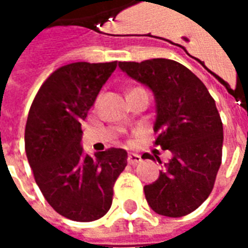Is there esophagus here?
Masks as SVG:
<instances>
[{
    "label": "esophagus",
    "instance_id": "34e87169",
    "mask_svg": "<svg viewBox=\"0 0 248 248\" xmlns=\"http://www.w3.org/2000/svg\"><path fill=\"white\" fill-rule=\"evenodd\" d=\"M127 162H129L130 165H138L142 162V158H140V154H135V153H129V155H127Z\"/></svg>",
    "mask_w": 248,
    "mask_h": 248
}]
</instances>
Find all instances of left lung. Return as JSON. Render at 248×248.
Masks as SVG:
<instances>
[{
    "mask_svg": "<svg viewBox=\"0 0 248 248\" xmlns=\"http://www.w3.org/2000/svg\"><path fill=\"white\" fill-rule=\"evenodd\" d=\"M118 66L153 92L155 145L171 153L159 178L143 188L146 201L159 215L185 217L207 199L222 163L223 124L215 101L204 83L177 61L154 58ZM142 158L154 161L150 154Z\"/></svg>",
    "mask_w": 248,
    "mask_h": 248,
    "instance_id": "1",
    "label": "left lung"
}]
</instances>
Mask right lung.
<instances>
[{"label": "right lung", "instance_id": "1", "mask_svg": "<svg viewBox=\"0 0 248 248\" xmlns=\"http://www.w3.org/2000/svg\"><path fill=\"white\" fill-rule=\"evenodd\" d=\"M117 67L74 62L57 69L35 95L25 127V150L35 183L57 213L76 222L102 218L114 183L127 165L124 149L92 158L82 149V121Z\"/></svg>", "mask_w": 248, "mask_h": 248}]
</instances>
